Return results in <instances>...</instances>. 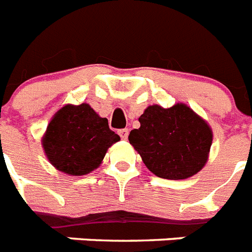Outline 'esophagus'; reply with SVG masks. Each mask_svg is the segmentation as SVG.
<instances>
[{"label": "esophagus", "mask_w": 252, "mask_h": 252, "mask_svg": "<svg viewBox=\"0 0 252 252\" xmlns=\"http://www.w3.org/2000/svg\"><path fill=\"white\" fill-rule=\"evenodd\" d=\"M118 134H120V136L124 139V140H126L128 136V130L127 128H121V130H118Z\"/></svg>", "instance_id": "34e87169"}]
</instances>
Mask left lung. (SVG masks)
<instances>
[{
  "label": "left lung",
  "mask_w": 252,
  "mask_h": 252,
  "mask_svg": "<svg viewBox=\"0 0 252 252\" xmlns=\"http://www.w3.org/2000/svg\"><path fill=\"white\" fill-rule=\"evenodd\" d=\"M139 122L140 127L130 131L128 140L155 176L186 180L204 168L212 128L190 106L183 102L170 108L150 105Z\"/></svg>",
  "instance_id": "left-lung-1"
}]
</instances>
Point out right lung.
<instances>
[{
  "instance_id": "right-lung-1",
  "label": "right lung",
  "mask_w": 252,
  "mask_h": 252,
  "mask_svg": "<svg viewBox=\"0 0 252 252\" xmlns=\"http://www.w3.org/2000/svg\"><path fill=\"white\" fill-rule=\"evenodd\" d=\"M120 139L109 128L108 120L83 102L62 106L48 124L41 144L54 168L79 177L98 168L108 148Z\"/></svg>"
}]
</instances>
